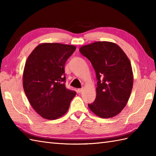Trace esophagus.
<instances>
[{"mask_svg": "<svg viewBox=\"0 0 156 156\" xmlns=\"http://www.w3.org/2000/svg\"><path fill=\"white\" fill-rule=\"evenodd\" d=\"M82 90H83V88H78L77 90V92L78 93H80V92L82 91Z\"/></svg>", "mask_w": 156, "mask_h": 156, "instance_id": "34e87169", "label": "esophagus"}]
</instances>
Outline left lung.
Returning <instances> with one entry per match:
<instances>
[{"label":"left lung","instance_id":"8db88e82","mask_svg":"<svg viewBox=\"0 0 156 156\" xmlns=\"http://www.w3.org/2000/svg\"><path fill=\"white\" fill-rule=\"evenodd\" d=\"M80 51L91 62L97 79V97L88 107L101 118L115 117L127 105L133 87L130 61L112 42L92 43L82 46Z\"/></svg>","mask_w":156,"mask_h":156}]
</instances>
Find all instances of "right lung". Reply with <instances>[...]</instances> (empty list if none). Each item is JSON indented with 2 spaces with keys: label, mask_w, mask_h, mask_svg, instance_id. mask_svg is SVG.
Segmentation results:
<instances>
[{
  "label": "right lung",
  "mask_w": 156,
  "mask_h": 156,
  "mask_svg": "<svg viewBox=\"0 0 156 156\" xmlns=\"http://www.w3.org/2000/svg\"><path fill=\"white\" fill-rule=\"evenodd\" d=\"M74 45L45 43L29 55L23 72V85L32 107L43 118L54 120L68 111L76 92L66 88V62Z\"/></svg>",
  "instance_id": "1"
}]
</instances>
